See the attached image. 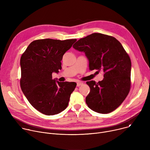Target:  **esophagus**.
<instances>
[{"label": "esophagus", "instance_id": "34e87169", "mask_svg": "<svg viewBox=\"0 0 150 150\" xmlns=\"http://www.w3.org/2000/svg\"><path fill=\"white\" fill-rule=\"evenodd\" d=\"M83 84V82H77V87H79V86H81V85H82Z\"/></svg>", "mask_w": 150, "mask_h": 150}]
</instances>
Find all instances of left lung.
Masks as SVG:
<instances>
[{
    "label": "left lung",
    "mask_w": 150,
    "mask_h": 150,
    "mask_svg": "<svg viewBox=\"0 0 150 150\" xmlns=\"http://www.w3.org/2000/svg\"><path fill=\"white\" fill-rule=\"evenodd\" d=\"M73 47L83 52L89 60L90 70L104 72L98 82L87 81L90 92L85 98L88 108L102 114L109 113L123 103L131 85V61L120 42L115 37L93 33L82 38Z\"/></svg>",
    "instance_id": "1"
}]
</instances>
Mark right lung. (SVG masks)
I'll use <instances>...</instances> for the list:
<instances>
[{
	"instance_id": "right-lung-1",
	"label": "right lung",
	"mask_w": 150,
	"mask_h": 150,
	"mask_svg": "<svg viewBox=\"0 0 150 150\" xmlns=\"http://www.w3.org/2000/svg\"><path fill=\"white\" fill-rule=\"evenodd\" d=\"M76 41L36 40L21 56V90L30 103L42 114L56 115L67 108L76 83L53 79L52 73L62 69L63 54Z\"/></svg>"
}]
</instances>
